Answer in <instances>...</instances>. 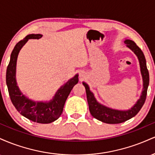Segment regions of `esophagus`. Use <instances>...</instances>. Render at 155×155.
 <instances>
[{"mask_svg": "<svg viewBox=\"0 0 155 155\" xmlns=\"http://www.w3.org/2000/svg\"><path fill=\"white\" fill-rule=\"evenodd\" d=\"M87 76V74L85 73L84 71H81L79 73V78H80V80H82L84 79L85 77Z\"/></svg>", "mask_w": 155, "mask_h": 155, "instance_id": "obj_1", "label": "esophagus"}]
</instances>
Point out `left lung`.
Instances as JSON below:
<instances>
[{"mask_svg":"<svg viewBox=\"0 0 155 155\" xmlns=\"http://www.w3.org/2000/svg\"><path fill=\"white\" fill-rule=\"evenodd\" d=\"M124 42L126 44V47L129 48L138 58V61H139L140 74H141L142 79H143V90L141 92V95L139 99H138L136 104L133 105L132 107L127 110H118L108 107L96 100L95 95L93 92L90 90L89 85L84 81L82 82L86 90L87 98L90 114L94 118L104 123L119 124L133 118L142 108L146 101V97H147V89H148L149 83V75L147 68V62H146L144 54L141 49L136 45V44L133 41L125 39Z\"/></svg>","mask_w":155,"mask_h":155,"instance_id":"8db88e82","label":"left lung"}]
</instances>
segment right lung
<instances>
[{
  "instance_id": "obj_1",
  "label": "right lung",
  "mask_w": 155,
  "mask_h": 155,
  "mask_svg": "<svg viewBox=\"0 0 155 155\" xmlns=\"http://www.w3.org/2000/svg\"><path fill=\"white\" fill-rule=\"evenodd\" d=\"M41 34H29L16 44L6 70V84L11 101L16 109L22 116L33 122L48 124L57 120L63 112L64 105L71 91L79 81V74H76L58 89L49 101H35L27 97L19 90L16 79L17 61L19 51L29 39H39Z\"/></svg>"
}]
</instances>
